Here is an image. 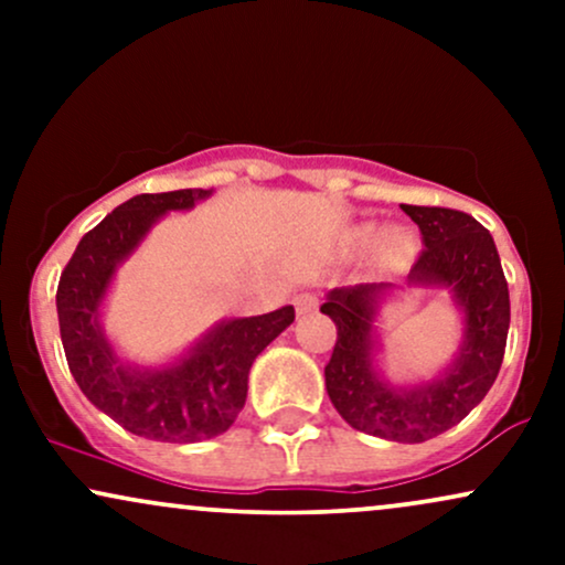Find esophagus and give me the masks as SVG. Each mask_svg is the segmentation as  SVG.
<instances>
[{
  "label": "esophagus",
  "instance_id": "esophagus-1",
  "mask_svg": "<svg viewBox=\"0 0 565 565\" xmlns=\"http://www.w3.org/2000/svg\"><path fill=\"white\" fill-rule=\"evenodd\" d=\"M295 310L297 316H305V313H313L316 308H319V297L313 295V291H300V295H295Z\"/></svg>",
  "mask_w": 565,
  "mask_h": 565
}]
</instances>
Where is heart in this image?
<instances>
[{
	"instance_id": "heart-1",
	"label": "heart",
	"mask_w": 565,
	"mask_h": 565,
	"mask_svg": "<svg viewBox=\"0 0 565 565\" xmlns=\"http://www.w3.org/2000/svg\"><path fill=\"white\" fill-rule=\"evenodd\" d=\"M359 238H361V244L377 242L380 257L385 263H393V265L408 263L414 257V252H417V242H414L412 233L404 228H387L380 236L377 225H364V228L359 231Z\"/></svg>"
}]
</instances>
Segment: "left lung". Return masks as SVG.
<instances>
[{"label": "left lung", "instance_id": "8db88e82", "mask_svg": "<svg viewBox=\"0 0 565 565\" xmlns=\"http://www.w3.org/2000/svg\"><path fill=\"white\" fill-rule=\"evenodd\" d=\"M425 238L406 287L359 284L332 289L321 313L337 323V345L323 377L342 419L355 430L395 444H423L462 423L486 398L502 366L510 329V295L491 233L476 217L444 206L404 204ZM404 288L446 290L460 313V345L433 379L386 377L381 305Z\"/></svg>", "mask_w": 565, "mask_h": 565}]
</instances>
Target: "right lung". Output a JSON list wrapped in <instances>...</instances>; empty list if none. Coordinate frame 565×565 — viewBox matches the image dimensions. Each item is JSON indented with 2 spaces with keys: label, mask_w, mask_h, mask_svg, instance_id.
<instances>
[{
  "label": "right lung",
  "mask_w": 565,
  "mask_h": 565,
  "mask_svg": "<svg viewBox=\"0 0 565 565\" xmlns=\"http://www.w3.org/2000/svg\"><path fill=\"white\" fill-rule=\"evenodd\" d=\"M212 188L140 193L95 225L57 284V321L66 361L87 401L125 430L161 444H193L225 433L246 401L257 355L295 321L284 305L265 316L220 319L161 364L127 359L106 334L103 308L116 274L170 212H188Z\"/></svg>",
  "instance_id": "add662e5"
}]
</instances>
